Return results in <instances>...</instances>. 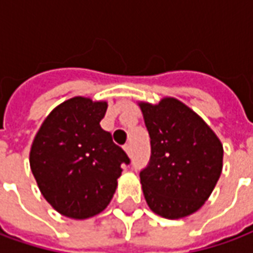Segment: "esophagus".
Here are the masks:
<instances>
[{"instance_id": "34e87169", "label": "esophagus", "mask_w": 253, "mask_h": 253, "mask_svg": "<svg viewBox=\"0 0 253 253\" xmlns=\"http://www.w3.org/2000/svg\"><path fill=\"white\" fill-rule=\"evenodd\" d=\"M125 152H126L127 155L130 156V155H131V145H130V144L125 145Z\"/></svg>"}]
</instances>
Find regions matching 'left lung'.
<instances>
[{
    "label": "left lung",
    "mask_w": 253,
    "mask_h": 253,
    "mask_svg": "<svg viewBox=\"0 0 253 253\" xmlns=\"http://www.w3.org/2000/svg\"><path fill=\"white\" fill-rule=\"evenodd\" d=\"M151 137V159L139 172L152 211L181 219L199 211L223 167V146L212 128L174 97L138 102Z\"/></svg>",
    "instance_id": "1"
}]
</instances>
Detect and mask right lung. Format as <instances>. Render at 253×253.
Returning a JSON list of instances; mask_svg holds the SVG:
<instances>
[{"instance_id":"right-lung-1","label":"right lung","mask_w":253,"mask_h":253,"mask_svg":"<svg viewBox=\"0 0 253 253\" xmlns=\"http://www.w3.org/2000/svg\"><path fill=\"white\" fill-rule=\"evenodd\" d=\"M105 101L72 97L41 125L30 151V167L45 200L64 216L87 219L114 197L122 164L130 163L100 122Z\"/></svg>"}]
</instances>
